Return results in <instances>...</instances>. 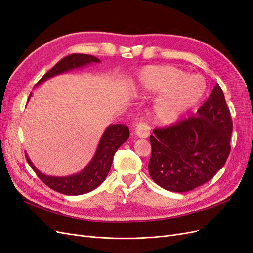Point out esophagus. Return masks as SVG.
Masks as SVG:
<instances>
[{
    "label": "esophagus",
    "mask_w": 253,
    "mask_h": 253,
    "mask_svg": "<svg viewBox=\"0 0 253 253\" xmlns=\"http://www.w3.org/2000/svg\"><path fill=\"white\" fill-rule=\"evenodd\" d=\"M150 126L144 120H140L136 124V135L140 137V138H148L150 136Z\"/></svg>",
    "instance_id": "34e87169"
}]
</instances>
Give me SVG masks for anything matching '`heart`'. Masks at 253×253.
<instances>
[{
    "label": "heart",
    "instance_id": "obj_1",
    "mask_svg": "<svg viewBox=\"0 0 253 253\" xmlns=\"http://www.w3.org/2000/svg\"><path fill=\"white\" fill-rule=\"evenodd\" d=\"M143 93L158 95L152 117L160 125H172L205 97L208 85L202 75L191 74L172 65H152L139 76Z\"/></svg>",
    "mask_w": 253,
    "mask_h": 253
}]
</instances>
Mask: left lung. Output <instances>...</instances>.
Wrapping results in <instances>:
<instances>
[{"mask_svg":"<svg viewBox=\"0 0 253 253\" xmlns=\"http://www.w3.org/2000/svg\"><path fill=\"white\" fill-rule=\"evenodd\" d=\"M232 127L224 93L216 84L196 116L153 131L152 179L172 192H188L209 181L229 156Z\"/></svg>","mask_w":253,"mask_h":253,"instance_id":"8db88e82","label":"left lung"}]
</instances>
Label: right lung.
I'll return each mask as SVG.
<instances>
[{
	"label": "right lung",
	"instance_id": "right-lung-1",
	"mask_svg": "<svg viewBox=\"0 0 253 253\" xmlns=\"http://www.w3.org/2000/svg\"><path fill=\"white\" fill-rule=\"evenodd\" d=\"M98 62H100V60L91 55L72 53V55H68L61 59L51 70H49L38 81L36 86L48 78L53 77V76L85 66L90 63ZM30 96H32V94L29 95V98ZM128 137L129 131L126 125L110 126L103 133L100 141H99L95 155L89 164L80 173L65 176V177H55V176H47L41 173L30 162L27 154L26 160L36 172L38 177L50 189L65 195H80L90 192L104 181L110 172L115 152L118 150L122 143L127 140Z\"/></svg>",
	"mask_w": 253,
	"mask_h": 253
}]
</instances>
